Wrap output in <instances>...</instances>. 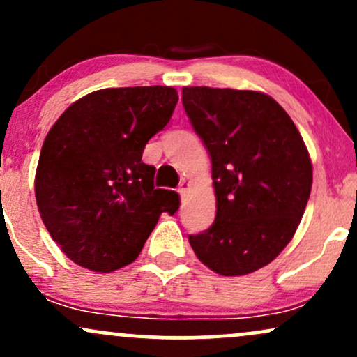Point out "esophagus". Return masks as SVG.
<instances>
[{
  "instance_id": "1",
  "label": "esophagus",
  "mask_w": 357,
  "mask_h": 357,
  "mask_svg": "<svg viewBox=\"0 0 357 357\" xmlns=\"http://www.w3.org/2000/svg\"><path fill=\"white\" fill-rule=\"evenodd\" d=\"M188 190H190V181H186V179H183V181L179 183V188H178L179 195L184 196V195H186V192H188Z\"/></svg>"
}]
</instances>
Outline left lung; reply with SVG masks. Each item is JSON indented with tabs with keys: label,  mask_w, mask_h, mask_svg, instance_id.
Returning a JSON list of instances; mask_svg holds the SVG:
<instances>
[{
	"label": "left lung",
	"mask_w": 357,
	"mask_h": 357,
	"mask_svg": "<svg viewBox=\"0 0 357 357\" xmlns=\"http://www.w3.org/2000/svg\"><path fill=\"white\" fill-rule=\"evenodd\" d=\"M183 105L211 158L216 218L190 235L196 257L225 277L255 272L292 240L312 188L301 132L255 90L183 87Z\"/></svg>",
	"instance_id": "8db88e82"
}]
</instances>
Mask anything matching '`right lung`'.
<instances>
[{
    "label": "right lung",
    "instance_id": "obj_1",
    "mask_svg": "<svg viewBox=\"0 0 357 357\" xmlns=\"http://www.w3.org/2000/svg\"><path fill=\"white\" fill-rule=\"evenodd\" d=\"M178 104L173 87L102 89L65 110L45 137L35 174L40 216L72 261L114 272L136 260L161 213L179 195L155 190L142 162Z\"/></svg>",
    "mask_w": 357,
    "mask_h": 357
}]
</instances>
